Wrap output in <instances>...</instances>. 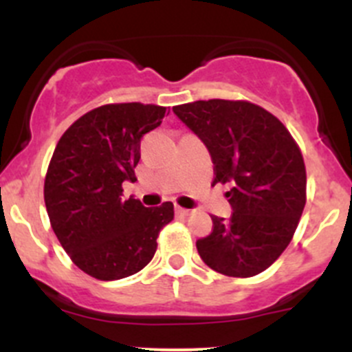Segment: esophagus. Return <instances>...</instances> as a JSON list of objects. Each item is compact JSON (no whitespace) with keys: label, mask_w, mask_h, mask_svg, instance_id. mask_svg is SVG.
I'll return each mask as SVG.
<instances>
[{"label":"esophagus","mask_w":352,"mask_h":352,"mask_svg":"<svg viewBox=\"0 0 352 352\" xmlns=\"http://www.w3.org/2000/svg\"><path fill=\"white\" fill-rule=\"evenodd\" d=\"M175 212H177V214H180V216H190V214H192V211H190V209H184V208H180V206H177Z\"/></svg>","instance_id":"34e87169"}]
</instances>
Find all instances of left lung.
I'll return each mask as SVG.
<instances>
[{
    "label": "left lung",
    "instance_id": "left-lung-1",
    "mask_svg": "<svg viewBox=\"0 0 352 352\" xmlns=\"http://www.w3.org/2000/svg\"><path fill=\"white\" fill-rule=\"evenodd\" d=\"M206 144L212 184H232L233 212L211 216L212 232L196 242L212 271L252 278L274 264L296 232L307 202V170L285 124L245 100H197L173 107Z\"/></svg>",
    "mask_w": 352,
    "mask_h": 352
}]
</instances>
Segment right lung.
Masks as SVG:
<instances>
[{"mask_svg":"<svg viewBox=\"0 0 352 352\" xmlns=\"http://www.w3.org/2000/svg\"><path fill=\"white\" fill-rule=\"evenodd\" d=\"M165 112L140 102L102 105L74 120L52 153L44 182L51 226L91 278L116 281L140 272L153 258L160 230L173 219L172 202L144 208L122 199V182L136 180L141 138Z\"/></svg>","mask_w":352,"mask_h":352,"instance_id":"right-lung-1","label":"right lung"}]
</instances>
